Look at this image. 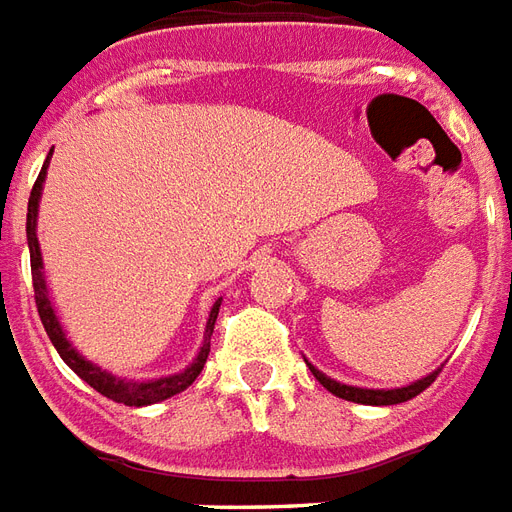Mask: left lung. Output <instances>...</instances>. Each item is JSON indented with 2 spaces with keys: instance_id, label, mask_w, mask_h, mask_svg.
I'll return each instance as SVG.
<instances>
[{
  "instance_id": "obj_1",
  "label": "left lung",
  "mask_w": 512,
  "mask_h": 512,
  "mask_svg": "<svg viewBox=\"0 0 512 512\" xmlns=\"http://www.w3.org/2000/svg\"><path fill=\"white\" fill-rule=\"evenodd\" d=\"M309 369H312L314 380L323 385L325 391H331L333 396H339V399L355 401V404H374V407H382V404H401V401H410L415 399L418 393H423L429 388L431 382L437 380L439 369L429 377H423V380L412 382L407 388H393V391H366V388H352V385H342V382L331 380V377H325L323 372H317L312 363H309Z\"/></svg>"
}]
</instances>
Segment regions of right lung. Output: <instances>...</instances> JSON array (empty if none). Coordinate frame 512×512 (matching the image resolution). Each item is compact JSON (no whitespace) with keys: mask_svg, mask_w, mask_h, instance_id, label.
<instances>
[{"mask_svg":"<svg viewBox=\"0 0 512 512\" xmlns=\"http://www.w3.org/2000/svg\"><path fill=\"white\" fill-rule=\"evenodd\" d=\"M51 160V154H48ZM48 160H45L40 176L34 181L32 195H29V214H26V241H29V260H32V285H34V304H37V312H40V320H43V328L48 333V339L54 342L56 352L62 355V361L73 369L83 382H89L94 391L108 396V399L119 401V404H127V407H146V404H157V401H165L176 393L187 391L192 382L198 380V374L203 372L206 366L208 350H211V333H214V323H217L219 304H214L211 314H208L206 325V339H203V347H200V355L195 358V363L184 369L181 374H173V377H160V380L151 382H127L113 377V374L102 372L100 366H94L86 358H81L78 352L73 350V344L64 339V331L59 320H56L54 306L48 301V293H45V279H43V257H40V244H37V200H40V192H43L45 170H48Z\"/></svg>","mask_w":512,"mask_h":512,"instance_id":"add662e5","label":"right lung"}]
</instances>
